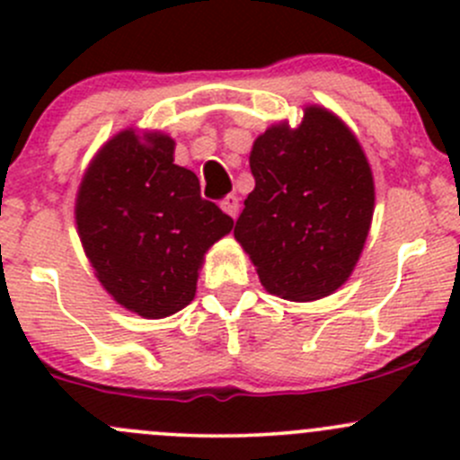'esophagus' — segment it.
Masks as SVG:
<instances>
[{"label": "esophagus", "mask_w": 460, "mask_h": 460, "mask_svg": "<svg viewBox=\"0 0 460 460\" xmlns=\"http://www.w3.org/2000/svg\"><path fill=\"white\" fill-rule=\"evenodd\" d=\"M220 207H222V211L226 213V216H231V217H235L238 216V208H240V202H238V198L235 196H226L225 200L220 202Z\"/></svg>", "instance_id": "1"}]
</instances>
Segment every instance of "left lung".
Segmentation results:
<instances>
[{"label": "left lung", "instance_id": "8db88e82", "mask_svg": "<svg viewBox=\"0 0 460 460\" xmlns=\"http://www.w3.org/2000/svg\"><path fill=\"white\" fill-rule=\"evenodd\" d=\"M256 187L235 222L260 282L309 303L349 280L374 216V175L358 137L332 111L303 109L296 128L271 124L252 146Z\"/></svg>", "mask_w": 460, "mask_h": 460}]
</instances>
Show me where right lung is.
Instances as JSON below:
<instances>
[{
	"label": "right lung",
	"instance_id": "obj_1",
	"mask_svg": "<svg viewBox=\"0 0 460 460\" xmlns=\"http://www.w3.org/2000/svg\"><path fill=\"white\" fill-rule=\"evenodd\" d=\"M175 140L124 128L82 175L75 222L106 294L142 318H166L196 298L204 253L234 220L200 198L193 171L173 162Z\"/></svg>",
	"mask_w": 460,
	"mask_h": 460
}]
</instances>
